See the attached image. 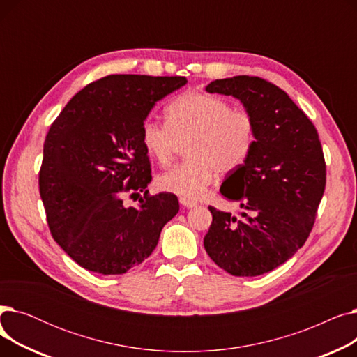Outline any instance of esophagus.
Here are the masks:
<instances>
[{
  "mask_svg": "<svg viewBox=\"0 0 357 357\" xmlns=\"http://www.w3.org/2000/svg\"><path fill=\"white\" fill-rule=\"evenodd\" d=\"M179 202L183 205V207H186V208H192V207H195V205H197V202H195L194 199L183 198V197L179 198Z\"/></svg>",
  "mask_w": 357,
  "mask_h": 357,
  "instance_id": "obj_1",
  "label": "esophagus"
}]
</instances>
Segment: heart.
<instances>
[{"label":"heart","mask_w":357,"mask_h":357,"mask_svg":"<svg viewBox=\"0 0 357 357\" xmlns=\"http://www.w3.org/2000/svg\"><path fill=\"white\" fill-rule=\"evenodd\" d=\"M140 140L160 166L172 165L182 143L188 160L158 178L159 188L183 198L201 197L215 172L227 175L248 160L256 143V121L248 109L213 93L183 92L167 104L165 124L146 120Z\"/></svg>","instance_id":"obj_1"}]
</instances>
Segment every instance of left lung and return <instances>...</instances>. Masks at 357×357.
<instances>
[{
    "instance_id": "8db88e82",
    "label": "left lung",
    "mask_w": 357,
    "mask_h": 357,
    "mask_svg": "<svg viewBox=\"0 0 357 357\" xmlns=\"http://www.w3.org/2000/svg\"><path fill=\"white\" fill-rule=\"evenodd\" d=\"M210 93L240 100L256 121L248 160L221 185L245 210L234 217L208 207L204 248L233 276H257L292 257L307 241L326 190V160L317 128L279 86L259 77L217 79Z\"/></svg>"
}]
</instances>
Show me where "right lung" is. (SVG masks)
<instances>
[{
	"label": "right lung",
	"mask_w": 357,
	"mask_h": 357,
	"mask_svg": "<svg viewBox=\"0 0 357 357\" xmlns=\"http://www.w3.org/2000/svg\"><path fill=\"white\" fill-rule=\"evenodd\" d=\"M185 84V77L108 75L81 89L50 126L40 197L54 241L84 269L136 268L179 211L174 194L146 190L152 171L140 131L156 101ZM139 192V207L124 208L122 197Z\"/></svg>",
	"instance_id": "obj_1"
}]
</instances>
